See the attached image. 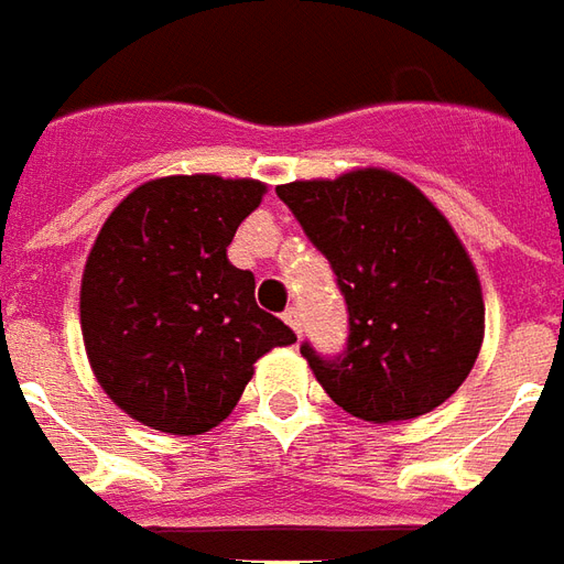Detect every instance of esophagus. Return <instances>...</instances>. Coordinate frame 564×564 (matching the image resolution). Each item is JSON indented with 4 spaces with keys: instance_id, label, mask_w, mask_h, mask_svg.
<instances>
[{
    "instance_id": "34e87169",
    "label": "esophagus",
    "mask_w": 564,
    "mask_h": 564,
    "mask_svg": "<svg viewBox=\"0 0 564 564\" xmlns=\"http://www.w3.org/2000/svg\"><path fill=\"white\" fill-rule=\"evenodd\" d=\"M283 321L290 323V329H293L295 336L302 333V314H299V308H286V311H283Z\"/></svg>"
}]
</instances>
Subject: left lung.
Segmentation results:
<instances>
[{"mask_svg":"<svg viewBox=\"0 0 564 564\" xmlns=\"http://www.w3.org/2000/svg\"><path fill=\"white\" fill-rule=\"evenodd\" d=\"M311 243L336 271L348 305V348L311 372L354 419H419L470 376L486 305L474 262L455 228L409 180L381 167L336 180L278 186Z\"/></svg>","mask_w":564,"mask_h":564,"instance_id":"8db88e82","label":"left lung"}]
</instances>
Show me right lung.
Masks as SVG:
<instances>
[{
    "mask_svg": "<svg viewBox=\"0 0 564 564\" xmlns=\"http://www.w3.org/2000/svg\"><path fill=\"white\" fill-rule=\"evenodd\" d=\"M259 180L161 176L118 204L82 274L90 369L145 427L195 436L238 405L253 364L295 333L256 305L226 247L262 204Z\"/></svg>",
    "mask_w": 564,
    "mask_h": 564,
    "instance_id": "add662e5",
    "label": "right lung"
}]
</instances>
